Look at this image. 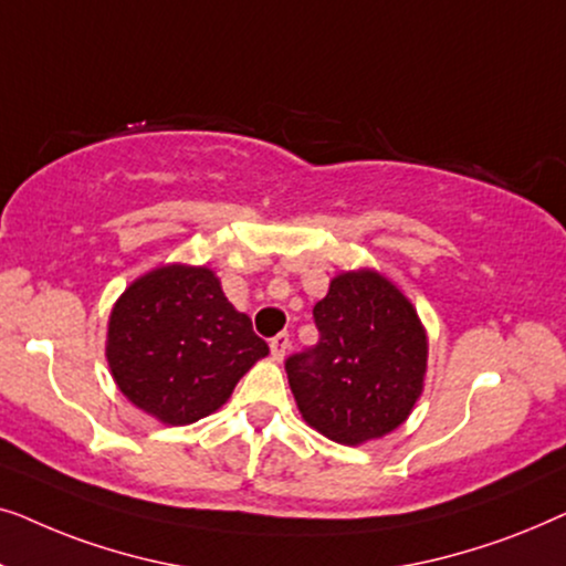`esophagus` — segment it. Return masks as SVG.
I'll return each instance as SVG.
<instances>
[{
	"label": "esophagus",
	"instance_id": "34e87169",
	"mask_svg": "<svg viewBox=\"0 0 566 566\" xmlns=\"http://www.w3.org/2000/svg\"><path fill=\"white\" fill-rule=\"evenodd\" d=\"M289 345H291V339L285 332H281V335H275L273 339H270V353H273V360L281 363L285 358V353H289Z\"/></svg>",
	"mask_w": 566,
	"mask_h": 566
}]
</instances>
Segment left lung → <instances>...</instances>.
<instances>
[{
	"label": "left lung",
	"instance_id": "1",
	"mask_svg": "<svg viewBox=\"0 0 566 566\" xmlns=\"http://www.w3.org/2000/svg\"><path fill=\"white\" fill-rule=\"evenodd\" d=\"M319 343L285 360L308 428L343 446L397 430L422 397L428 332L417 308L378 270H345L314 306Z\"/></svg>",
	"mask_w": 566,
	"mask_h": 566
}]
</instances>
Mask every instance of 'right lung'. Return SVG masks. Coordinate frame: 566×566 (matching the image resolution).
I'll return each instance as SVG.
<instances>
[{"label":"right lung","mask_w":566,"mask_h":566,"mask_svg":"<svg viewBox=\"0 0 566 566\" xmlns=\"http://www.w3.org/2000/svg\"><path fill=\"white\" fill-rule=\"evenodd\" d=\"M270 350L206 265L169 262L115 301L105 358L130 405L165 424H190L227 405Z\"/></svg>","instance_id":"add662e5"}]
</instances>
